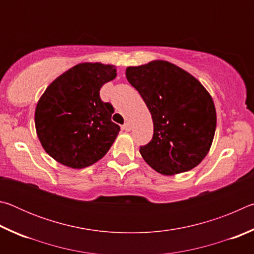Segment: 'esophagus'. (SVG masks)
Segmentation results:
<instances>
[{
	"label": "esophagus",
	"instance_id": "esophagus-1",
	"mask_svg": "<svg viewBox=\"0 0 254 254\" xmlns=\"http://www.w3.org/2000/svg\"><path fill=\"white\" fill-rule=\"evenodd\" d=\"M123 130H126L127 132H128V131H131V124L128 123V122H126L123 124Z\"/></svg>",
	"mask_w": 254,
	"mask_h": 254
}]
</instances>
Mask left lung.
Listing matches in <instances>:
<instances>
[{
  "mask_svg": "<svg viewBox=\"0 0 254 254\" xmlns=\"http://www.w3.org/2000/svg\"><path fill=\"white\" fill-rule=\"evenodd\" d=\"M127 78L152 117V139L140 147L145 162L167 176L195 168L207 154L216 128L214 102L204 86L163 60L127 67Z\"/></svg>",
  "mask_w": 254,
  "mask_h": 254,
  "instance_id": "8db88e82",
  "label": "left lung"
}]
</instances>
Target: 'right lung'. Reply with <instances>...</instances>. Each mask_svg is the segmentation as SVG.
<instances>
[{"mask_svg":"<svg viewBox=\"0 0 254 254\" xmlns=\"http://www.w3.org/2000/svg\"><path fill=\"white\" fill-rule=\"evenodd\" d=\"M114 66L76 65L51 83L38 102L34 120L42 147L70 168H85L105 156L119 134L114 107L103 102L102 86L115 78Z\"/></svg>","mask_w":254,"mask_h":254,"instance_id":"right-lung-1","label":"right lung"}]
</instances>
